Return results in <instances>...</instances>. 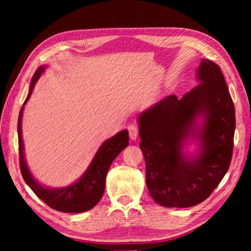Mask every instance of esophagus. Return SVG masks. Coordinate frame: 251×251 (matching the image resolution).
<instances>
[{"mask_svg":"<svg viewBox=\"0 0 251 251\" xmlns=\"http://www.w3.org/2000/svg\"><path fill=\"white\" fill-rule=\"evenodd\" d=\"M128 133L131 141H136V139L138 138V133H139L138 126L136 124H130L128 126Z\"/></svg>","mask_w":251,"mask_h":251,"instance_id":"34e87169","label":"esophagus"}]
</instances>
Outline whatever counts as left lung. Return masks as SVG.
<instances>
[{
    "label": "left lung",
    "mask_w": 251,
    "mask_h": 251,
    "mask_svg": "<svg viewBox=\"0 0 251 251\" xmlns=\"http://www.w3.org/2000/svg\"><path fill=\"white\" fill-rule=\"evenodd\" d=\"M197 78L201 84L181 99L165 97L138 117L147 189L164 207L202 202L231 161L235 106L222 70L209 59H201ZM189 138L200 142L196 156H187L182 151Z\"/></svg>",
    "instance_id": "8db88e82"
}]
</instances>
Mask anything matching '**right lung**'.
<instances>
[{"instance_id":"add662e5","label":"right lung","mask_w":251,"mask_h":251,"mask_svg":"<svg viewBox=\"0 0 251 251\" xmlns=\"http://www.w3.org/2000/svg\"><path fill=\"white\" fill-rule=\"evenodd\" d=\"M45 71V66H40L33 75L29 91L22 108L20 110L18 122L19 134V151H20V168L23 179L29 186L37 197L42 199L46 205L55 210L62 212H83L92 209L100 201L105 190L106 175L117 155L128 145V131L124 129L117 133L112 138L101 144L99 151L93 158L90 166L84 175L77 181L63 188H49L44 187L32 176L31 172L24 158V145L22 139V115L24 105L26 104L35 83Z\"/></svg>"}]
</instances>
